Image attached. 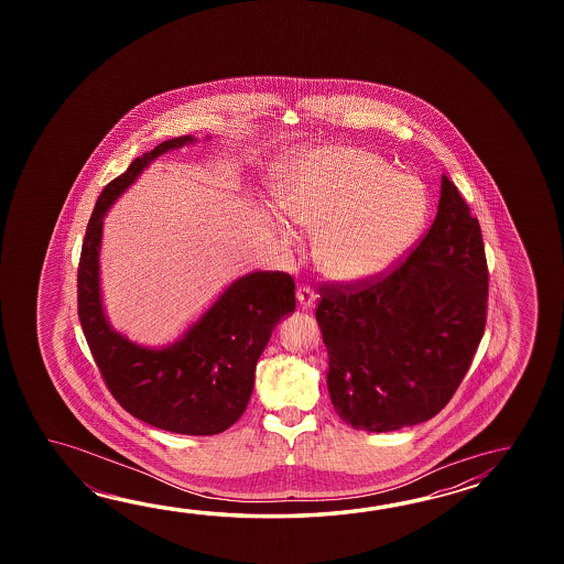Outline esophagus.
<instances>
[{
    "instance_id": "esophagus-1",
    "label": "esophagus",
    "mask_w": 564,
    "mask_h": 564,
    "mask_svg": "<svg viewBox=\"0 0 564 564\" xmlns=\"http://www.w3.org/2000/svg\"><path fill=\"white\" fill-rule=\"evenodd\" d=\"M296 299H299L300 308L304 311H312L316 306V294L311 286H300Z\"/></svg>"
}]
</instances>
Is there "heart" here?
<instances>
[{"label": "heart", "mask_w": 564, "mask_h": 564, "mask_svg": "<svg viewBox=\"0 0 564 564\" xmlns=\"http://www.w3.org/2000/svg\"><path fill=\"white\" fill-rule=\"evenodd\" d=\"M276 202L299 228L316 234L324 274L360 284L408 252L427 214L420 181L355 147L302 151L276 171Z\"/></svg>", "instance_id": "heart-1"}]
</instances>
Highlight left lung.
Segmentation results:
<instances>
[{
    "label": "left lung",
    "instance_id": "8db88e82",
    "mask_svg": "<svg viewBox=\"0 0 564 564\" xmlns=\"http://www.w3.org/2000/svg\"><path fill=\"white\" fill-rule=\"evenodd\" d=\"M437 216L408 260L362 286L323 288L316 323L328 393L355 430L384 433L432 420L476 355L488 304L478 219L442 175Z\"/></svg>",
    "mask_w": 564,
    "mask_h": 564
}]
</instances>
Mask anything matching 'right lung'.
Returning <instances> with one entry per match:
<instances>
[{"mask_svg":"<svg viewBox=\"0 0 564 564\" xmlns=\"http://www.w3.org/2000/svg\"><path fill=\"white\" fill-rule=\"evenodd\" d=\"M192 143L197 139L185 134L156 144L100 193L78 265V316L96 365L120 408L165 432L216 435L240 420L248 408L258 359L276 324L296 308L292 276L250 272L236 278L165 347H143L117 333L108 323L100 292L102 219L108 209L156 156Z\"/></svg>","mask_w":564,"mask_h":564,"instance_id":"right-lung-1","label":"right lung"}]
</instances>
